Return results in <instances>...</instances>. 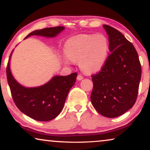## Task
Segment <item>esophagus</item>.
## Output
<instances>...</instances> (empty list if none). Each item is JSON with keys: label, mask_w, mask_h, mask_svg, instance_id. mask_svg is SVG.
Masks as SVG:
<instances>
[{"label": "esophagus", "mask_w": 150, "mask_h": 150, "mask_svg": "<svg viewBox=\"0 0 150 150\" xmlns=\"http://www.w3.org/2000/svg\"><path fill=\"white\" fill-rule=\"evenodd\" d=\"M83 79V76H82V75H80V74H79L77 76V80H82Z\"/></svg>", "instance_id": "34e87169"}]
</instances>
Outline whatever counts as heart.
<instances>
[{"instance_id":"1","label":"heart","mask_w":150,"mask_h":150,"mask_svg":"<svg viewBox=\"0 0 150 150\" xmlns=\"http://www.w3.org/2000/svg\"><path fill=\"white\" fill-rule=\"evenodd\" d=\"M108 50V40L102 34H81L68 40L64 52L71 62L79 61L84 72L91 74L103 67L107 59Z\"/></svg>"}]
</instances>
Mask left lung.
<instances>
[{
  "instance_id": "obj_1",
  "label": "left lung",
  "mask_w": 150,
  "mask_h": 150,
  "mask_svg": "<svg viewBox=\"0 0 150 150\" xmlns=\"http://www.w3.org/2000/svg\"><path fill=\"white\" fill-rule=\"evenodd\" d=\"M109 37L108 55L101 70L91 76V100L102 116L116 118L136 102L142 77V66L135 48L113 27L103 25Z\"/></svg>"
}]
</instances>
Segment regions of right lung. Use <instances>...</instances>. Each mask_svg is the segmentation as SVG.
Returning a JSON list of instances; mask_svg holds the SVG:
<instances>
[{
	"label": "right lung",
	"instance_id": "right-lung-1",
	"mask_svg": "<svg viewBox=\"0 0 150 150\" xmlns=\"http://www.w3.org/2000/svg\"><path fill=\"white\" fill-rule=\"evenodd\" d=\"M64 28V26H57L35 30L25 38L33 35L54 37ZM9 61L10 57L6 69V77L13 100L17 108L28 116L38 121H49L56 118L62 112L69 91L75 83L77 73L65 76H56L39 87L25 88L13 77Z\"/></svg>",
	"mask_w": 150,
	"mask_h": 150
}]
</instances>
